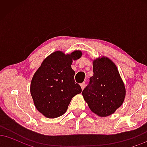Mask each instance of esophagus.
Returning <instances> with one entry per match:
<instances>
[{
	"label": "esophagus",
	"instance_id": "obj_1",
	"mask_svg": "<svg viewBox=\"0 0 147 147\" xmlns=\"http://www.w3.org/2000/svg\"><path fill=\"white\" fill-rule=\"evenodd\" d=\"M80 86H81V88H82V90H84V88H85V86H86L85 82H84V83L81 84Z\"/></svg>",
	"mask_w": 147,
	"mask_h": 147
}]
</instances>
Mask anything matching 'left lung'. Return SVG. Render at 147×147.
Instances as JSON below:
<instances>
[{
  "mask_svg": "<svg viewBox=\"0 0 147 147\" xmlns=\"http://www.w3.org/2000/svg\"><path fill=\"white\" fill-rule=\"evenodd\" d=\"M93 75L82 91L84 99L91 111L99 117L114 113L122 105L126 89L117 66L108 57L92 61Z\"/></svg>",
  "mask_w": 147,
  "mask_h": 147,
  "instance_id": "8db88e82",
  "label": "left lung"
}]
</instances>
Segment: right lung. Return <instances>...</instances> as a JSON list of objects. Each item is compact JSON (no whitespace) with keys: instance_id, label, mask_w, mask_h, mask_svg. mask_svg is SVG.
Here are the masks:
<instances>
[{"instance_id":"1","label":"right lung","mask_w":147,"mask_h":147,"mask_svg":"<svg viewBox=\"0 0 147 147\" xmlns=\"http://www.w3.org/2000/svg\"><path fill=\"white\" fill-rule=\"evenodd\" d=\"M80 50L65 55L56 51L42 62L34 75L30 93L36 109L45 117L56 118L66 112L74 96L82 92L75 83L72 61L82 57Z\"/></svg>"}]
</instances>
